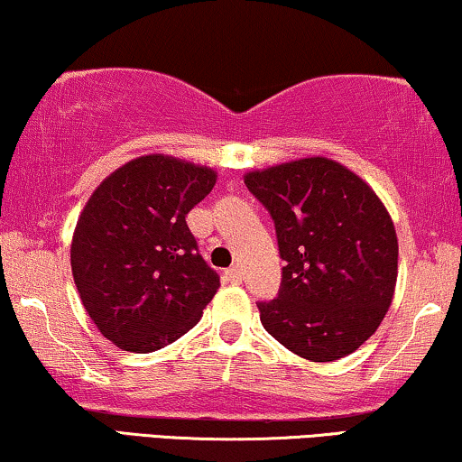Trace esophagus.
<instances>
[{
    "mask_svg": "<svg viewBox=\"0 0 462 462\" xmlns=\"http://www.w3.org/2000/svg\"><path fill=\"white\" fill-rule=\"evenodd\" d=\"M225 277H226V282H231V283H239L244 280V271L239 269V267H229L225 271Z\"/></svg>",
    "mask_w": 462,
    "mask_h": 462,
    "instance_id": "1",
    "label": "esophagus"
}]
</instances>
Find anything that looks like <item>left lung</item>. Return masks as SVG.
<instances>
[{
  "label": "left lung",
  "instance_id": "1",
  "mask_svg": "<svg viewBox=\"0 0 462 462\" xmlns=\"http://www.w3.org/2000/svg\"><path fill=\"white\" fill-rule=\"evenodd\" d=\"M275 225L282 286L258 300L271 337L311 362L359 349L387 313L397 280L393 220L376 193L326 157L245 174Z\"/></svg>",
  "mask_w": 462,
  "mask_h": 462
}]
</instances>
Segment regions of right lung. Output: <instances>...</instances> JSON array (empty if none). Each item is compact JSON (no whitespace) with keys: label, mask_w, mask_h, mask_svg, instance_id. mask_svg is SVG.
<instances>
[{"label":"right lung","mask_w":462,"mask_h":462,"mask_svg":"<svg viewBox=\"0 0 462 462\" xmlns=\"http://www.w3.org/2000/svg\"><path fill=\"white\" fill-rule=\"evenodd\" d=\"M210 168L144 155L100 182L71 245L79 299L103 337L151 353L191 330L220 286L187 214L212 191Z\"/></svg>","instance_id":"add662e5"}]
</instances>
